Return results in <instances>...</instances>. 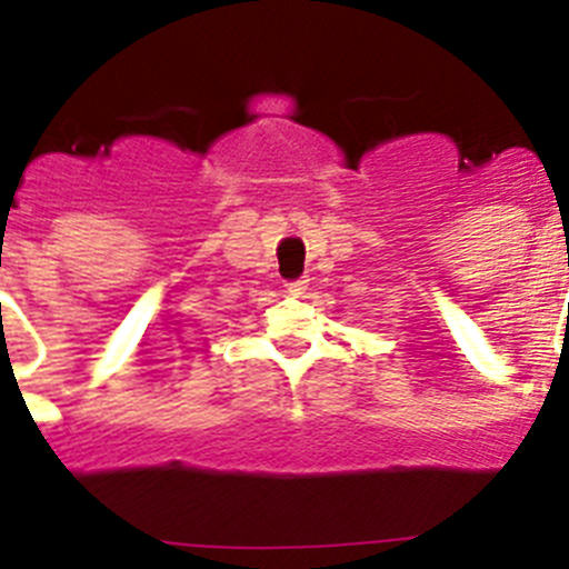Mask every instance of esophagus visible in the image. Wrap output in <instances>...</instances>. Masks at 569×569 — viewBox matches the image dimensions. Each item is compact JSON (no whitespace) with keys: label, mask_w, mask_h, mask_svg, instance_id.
I'll use <instances>...</instances> for the list:
<instances>
[{"label":"esophagus","mask_w":569,"mask_h":569,"mask_svg":"<svg viewBox=\"0 0 569 569\" xmlns=\"http://www.w3.org/2000/svg\"><path fill=\"white\" fill-rule=\"evenodd\" d=\"M286 291L295 297H300L302 291H306V280H295V283H286Z\"/></svg>","instance_id":"1"}]
</instances>
